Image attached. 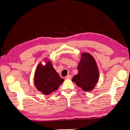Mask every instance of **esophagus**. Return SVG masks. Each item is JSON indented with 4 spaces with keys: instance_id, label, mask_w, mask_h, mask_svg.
Listing matches in <instances>:
<instances>
[{
    "instance_id": "esophagus-1",
    "label": "esophagus",
    "mask_w": 130,
    "mask_h": 130,
    "mask_svg": "<svg viewBox=\"0 0 130 130\" xmlns=\"http://www.w3.org/2000/svg\"><path fill=\"white\" fill-rule=\"evenodd\" d=\"M71 78H72L71 75L69 74V75H67V76L65 77V78L66 79H71Z\"/></svg>"
}]
</instances>
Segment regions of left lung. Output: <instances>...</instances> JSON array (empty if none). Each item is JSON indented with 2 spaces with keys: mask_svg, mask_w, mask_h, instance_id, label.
<instances>
[{
  "mask_svg": "<svg viewBox=\"0 0 130 130\" xmlns=\"http://www.w3.org/2000/svg\"><path fill=\"white\" fill-rule=\"evenodd\" d=\"M78 66V72L72 81L85 91H91L99 79V72L94 58L89 53H83Z\"/></svg>",
  "mask_w": 130,
  "mask_h": 130,
  "instance_id": "1",
  "label": "left lung"
}]
</instances>
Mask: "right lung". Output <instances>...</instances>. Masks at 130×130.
Listing matches in <instances>:
<instances>
[{
    "instance_id": "add662e5",
    "label": "right lung",
    "mask_w": 130,
    "mask_h": 130,
    "mask_svg": "<svg viewBox=\"0 0 130 130\" xmlns=\"http://www.w3.org/2000/svg\"><path fill=\"white\" fill-rule=\"evenodd\" d=\"M43 66L41 63L37 66L34 77V83L37 89L47 95L57 90L64 79L61 78L54 70L50 60Z\"/></svg>"
}]
</instances>
